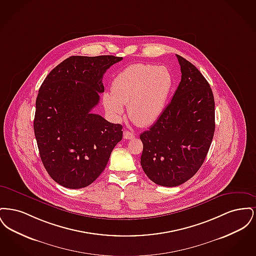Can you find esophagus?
I'll list each match as a JSON object with an SVG mask.
<instances>
[{"instance_id":"34e87169","label":"esophagus","mask_w":256,"mask_h":256,"mask_svg":"<svg viewBox=\"0 0 256 256\" xmlns=\"http://www.w3.org/2000/svg\"><path fill=\"white\" fill-rule=\"evenodd\" d=\"M134 137H135V135L132 132H126V130L124 132V139H128L130 140V139H134Z\"/></svg>"}]
</instances>
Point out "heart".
I'll use <instances>...</instances> for the list:
<instances>
[{
  "instance_id": "1",
  "label": "heart",
  "mask_w": 256,
  "mask_h": 256,
  "mask_svg": "<svg viewBox=\"0 0 256 256\" xmlns=\"http://www.w3.org/2000/svg\"><path fill=\"white\" fill-rule=\"evenodd\" d=\"M174 78L165 66L132 64L118 74L112 82L111 94L102 97L104 106L113 118H120L124 104L136 124L146 126L156 122L165 110Z\"/></svg>"
}]
</instances>
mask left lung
<instances>
[{
  "label": "left lung",
  "instance_id": "obj_1",
  "mask_svg": "<svg viewBox=\"0 0 256 256\" xmlns=\"http://www.w3.org/2000/svg\"><path fill=\"white\" fill-rule=\"evenodd\" d=\"M182 80L170 104L143 142L141 166L154 183L174 187L190 180L202 165L215 132V102L206 78L176 54Z\"/></svg>",
  "mask_w": 256,
  "mask_h": 256
}]
</instances>
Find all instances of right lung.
Masks as SVG:
<instances>
[{
  "label": "right lung",
  "mask_w": 256,
  "mask_h": 256,
  "mask_svg": "<svg viewBox=\"0 0 256 256\" xmlns=\"http://www.w3.org/2000/svg\"><path fill=\"white\" fill-rule=\"evenodd\" d=\"M122 58L73 56L62 61L38 91L34 130L42 163L61 186L80 189L104 170L122 138V126L91 112L104 91L102 76Z\"/></svg>",
  "instance_id": "obj_1"
}]
</instances>
